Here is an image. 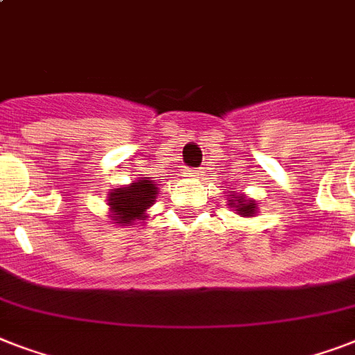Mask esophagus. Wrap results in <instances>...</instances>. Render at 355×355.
Returning <instances> with one entry per match:
<instances>
[{"instance_id":"34e87169","label":"esophagus","mask_w":355,"mask_h":355,"mask_svg":"<svg viewBox=\"0 0 355 355\" xmlns=\"http://www.w3.org/2000/svg\"><path fill=\"white\" fill-rule=\"evenodd\" d=\"M188 175H191V177H197V173H195V171H191V173H188Z\"/></svg>"}]
</instances>
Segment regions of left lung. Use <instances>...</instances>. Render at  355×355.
I'll use <instances>...</instances> for the list:
<instances>
[{
  "label": "left lung",
  "instance_id": "8db88e82",
  "mask_svg": "<svg viewBox=\"0 0 355 355\" xmlns=\"http://www.w3.org/2000/svg\"><path fill=\"white\" fill-rule=\"evenodd\" d=\"M228 206L230 208H236V214H239L241 217H252L258 214V206L256 202L250 199H247L245 195H230L228 197Z\"/></svg>",
  "mask_w": 355,
  "mask_h": 355
}]
</instances>
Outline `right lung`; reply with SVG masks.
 <instances>
[{
    "instance_id": "1",
    "label": "right lung",
    "mask_w": 355,
    "mask_h": 355,
    "mask_svg": "<svg viewBox=\"0 0 355 355\" xmlns=\"http://www.w3.org/2000/svg\"><path fill=\"white\" fill-rule=\"evenodd\" d=\"M158 188L147 177L139 178L130 186L116 188L108 193L110 217L119 227H132L134 221H144L145 211L155 205Z\"/></svg>"
}]
</instances>
